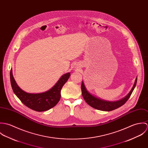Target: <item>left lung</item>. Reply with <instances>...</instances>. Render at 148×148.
<instances>
[{"mask_svg":"<svg viewBox=\"0 0 148 148\" xmlns=\"http://www.w3.org/2000/svg\"><path fill=\"white\" fill-rule=\"evenodd\" d=\"M137 80V77H136L134 85L132 89L129 92V93L125 97L117 101H107L94 96L87 90L83 81H82V88H81L82 95L86 103L89 106H92V108L100 110H103V111H108V112L111 111L123 106L127 102V100L129 99L130 95H132L136 85Z\"/></svg>","mask_w":148,"mask_h":148,"instance_id":"8db88e82","label":"left lung"}]
</instances>
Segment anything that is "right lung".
Instances as JSON below:
<instances>
[{
  "mask_svg": "<svg viewBox=\"0 0 148 148\" xmlns=\"http://www.w3.org/2000/svg\"><path fill=\"white\" fill-rule=\"evenodd\" d=\"M70 75V72L64 74L50 89L39 93H30L22 90L13 76L12 68L10 71V81L13 92L25 106L34 110L43 112L50 109L58 103L61 97V89Z\"/></svg>",
  "mask_w": 148,
  "mask_h": 148,
  "instance_id": "obj_1",
  "label": "right lung"
}]
</instances>
